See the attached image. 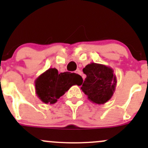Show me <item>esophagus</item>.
<instances>
[{
	"label": "esophagus",
	"instance_id": "34e87169",
	"mask_svg": "<svg viewBox=\"0 0 148 148\" xmlns=\"http://www.w3.org/2000/svg\"><path fill=\"white\" fill-rule=\"evenodd\" d=\"M75 73H76V74H79V75H81V76H82V71H80L79 69H77V71H75Z\"/></svg>",
	"mask_w": 148,
	"mask_h": 148
}]
</instances>
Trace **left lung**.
<instances>
[{"instance_id":"1","label":"left lung","mask_w":148,"mask_h":148,"mask_svg":"<svg viewBox=\"0 0 148 148\" xmlns=\"http://www.w3.org/2000/svg\"><path fill=\"white\" fill-rule=\"evenodd\" d=\"M83 72L86 77L81 89L88 99L97 104H103L110 100L117 85L114 70L106 65L90 63L83 69Z\"/></svg>"}]
</instances>
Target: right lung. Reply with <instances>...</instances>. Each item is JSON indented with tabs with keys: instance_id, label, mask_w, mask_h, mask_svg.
<instances>
[{
	"instance_id": "right-lung-1",
	"label": "right lung",
	"mask_w": 148,
	"mask_h": 148,
	"mask_svg": "<svg viewBox=\"0 0 148 148\" xmlns=\"http://www.w3.org/2000/svg\"><path fill=\"white\" fill-rule=\"evenodd\" d=\"M82 82L79 74L68 71L59 74L56 69L49 68L35 80L36 94L44 103L53 104L71 86L80 85Z\"/></svg>"
}]
</instances>
